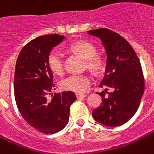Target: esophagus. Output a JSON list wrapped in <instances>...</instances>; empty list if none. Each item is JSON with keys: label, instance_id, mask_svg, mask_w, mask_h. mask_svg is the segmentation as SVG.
Returning <instances> with one entry per match:
<instances>
[{"label": "esophagus", "instance_id": "esophagus-1", "mask_svg": "<svg viewBox=\"0 0 154 154\" xmlns=\"http://www.w3.org/2000/svg\"><path fill=\"white\" fill-rule=\"evenodd\" d=\"M76 96H77V98H82V97H86V95H85V94H81V93H77Z\"/></svg>", "mask_w": 154, "mask_h": 154}]
</instances>
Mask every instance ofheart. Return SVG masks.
Here are the masks:
<instances>
[{
    "label": "heart",
    "instance_id": "heart-1",
    "mask_svg": "<svg viewBox=\"0 0 154 154\" xmlns=\"http://www.w3.org/2000/svg\"><path fill=\"white\" fill-rule=\"evenodd\" d=\"M69 50L76 53L85 60V67L94 74L101 73L104 69L103 58L97 54V48L92 43L86 41H80L72 43ZM48 64L51 71L57 75H61L63 71V57L58 50H52L48 57ZM91 85V77L87 75H71L61 80L59 85L62 90L81 93L85 91Z\"/></svg>",
    "mask_w": 154,
    "mask_h": 154
}]
</instances>
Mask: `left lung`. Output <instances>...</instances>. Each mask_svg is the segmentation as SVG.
Instances as JSON below:
<instances>
[{
  "mask_svg": "<svg viewBox=\"0 0 154 154\" xmlns=\"http://www.w3.org/2000/svg\"><path fill=\"white\" fill-rule=\"evenodd\" d=\"M87 33L101 39L107 56L105 75L99 85L106 89L98 93L102 104L92 111L93 119L106 126L122 125L137 112L144 94L145 80L140 60L130 43L116 32L97 29ZM109 88L112 93L107 92Z\"/></svg>",
  "mask_w": 154,
  "mask_h": 154,
  "instance_id": "obj_1",
  "label": "left lung"
}]
</instances>
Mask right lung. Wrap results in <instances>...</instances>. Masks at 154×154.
<instances>
[{
	"label": "right lung",
	"instance_id": "add662e5",
	"mask_svg": "<svg viewBox=\"0 0 154 154\" xmlns=\"http://www.w3.org/2000/svg\"><path fill=\"white\" fill-rule=\"evenodd\" d=\"M63 39L57 34L36 37L22 49L15 64L14 92L18 110L29 125L45 134L66 126L70 105L77 99L73 91L55 93L51 99L47 98L54 88L48 57Z\"/></svg>",
	"mask_w": 154,
	"mask_h": 154
}]
</instances>
